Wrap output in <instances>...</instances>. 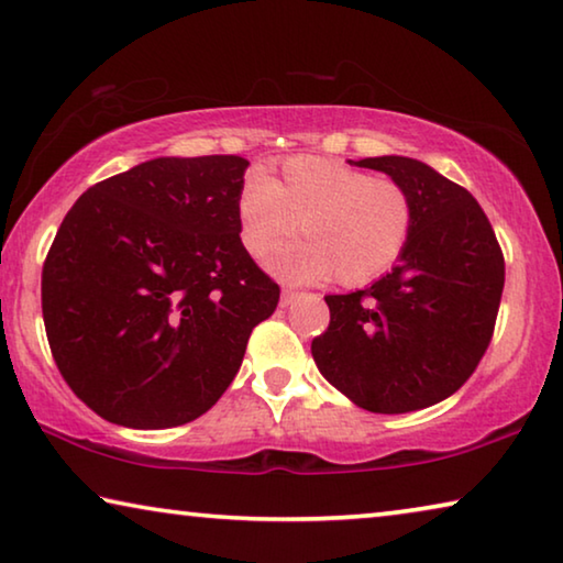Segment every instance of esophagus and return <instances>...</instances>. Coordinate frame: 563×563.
<instances>
[{
  "instance_id": "obj_1",
  "label": "esophagus",
  "mask_w": 563,
  "mask_h": 563,
  "mask_svg": "<svg viewBox=\"0 0 563 563\" xmlns=\"http://www.w3.org/2000/svg\"><path fill=\"white\" fill-rule=\"evenodd\" d=\"M298 298V290L296 288H288V285H285L283 288V292H280V306H290L292 300Z\"/></svg>"
}]
</instances>
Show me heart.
<instances>
[{"instance_id":"1","label":"heart","mask_w":563,"mask_h":563,"mask_svg":"<svg viewBox=\"0 0 563 563\" xmlns=\"http://www.w3.org/2000/svg\"><path fill=\"white\" fill-rule=\"evenodd\" d=\"M240 243L263 257L292 230L302 233L267 257L285 280L318 283L335 273L365 285L394 267L413 235L416 205L404 185L325 157H290L280 177L250 175L238 195Z\"/></svg>"}]
</instances>
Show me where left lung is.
I'll return each mask as SVG.
<instances>
[{
  "mask_svg": "<svg viewBox=\"0 0 563 563\" xmlns=\"http://www.w3.org/2000/svg\"><path fill=\"white\" fill-rule=\"evenodd\" d=\"M355 165L406 187L413 235L371 288L325 296L330 323L310 351L355 406L408 413L456 394L484 358L501 306L504 253L474 195L421 159L383 155Z\"/></svg>",
  "mask_w": 563,
  "mask_h": 563,
  "instance_id": "left-lung-1",
  "label": "left lung"
}]
</instances>
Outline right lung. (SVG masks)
<instances>
[{
	"label": "right lung",
	"instance_id": "right-lung-1",
	"mask_svg": "<svg viewBox=\"0 0 563 563\" xmlns=\"http://www.w3.org/2000/svg\"><path fill=\"white\" fill-rule=\"evenodd\" d=\"M247 159L155 157L79 198L42 267L55 363L79 400L128 428L218 404L280 288L240 243Z\"/></svg>",
	"mask_w": 563,
	"mask_h": 563
}]
</instances>
